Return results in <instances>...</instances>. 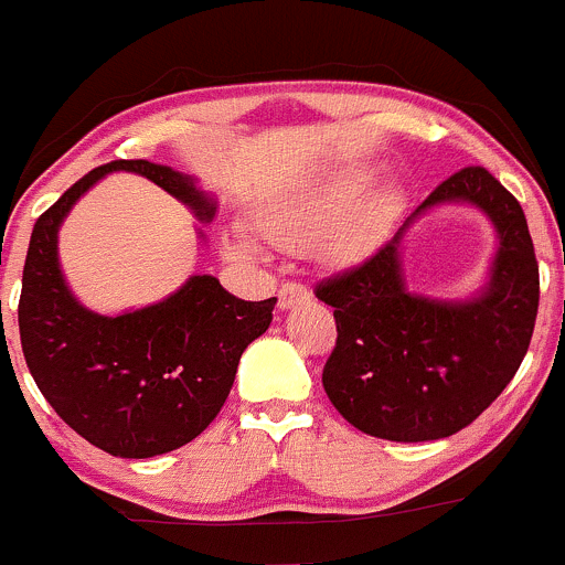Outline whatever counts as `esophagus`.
<instances>
[{"instance_id": "1", "label": "esophagus", "mask_w": 565, "mask_h": 565, "mask_svg": "<svg viewBox=\"0 0 565 565\" xmlns=\"http://www.w3.org/2000/svg\"><path fill=\"white\" fill-rule=\"evenodd\" d=\"M310 299V288L296 280H288L280 285V290H277V307L280 310H288V307H294L296 301H305Z\"/></svg>"}]
</instances>
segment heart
<instances>
[{"label": "heart", "mask_w": 565, "mask_h": 565, "mask_svg": "<svg viewBox=\"0 0 565 565\" xmlns=\"http://www.w3.org/2000/svg\"><path fill=\"white\" fill-rule=\"evenodd\" d=\"M375 182V168L351 166L323 182L277 203L264 214V231L288 249H307L322 242L334 258L364 249L383 231L397 209V190L383 188L364 199Z\"/></svg>", "instance_id": "b5f03b06"}]
</instances>
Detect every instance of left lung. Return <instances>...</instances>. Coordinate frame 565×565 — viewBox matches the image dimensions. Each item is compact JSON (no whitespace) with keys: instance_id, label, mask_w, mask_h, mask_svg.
<instances>
[{"instance_id":"8db88e82","label":"left lung","mask_w":565,"mask_h":565,"mask_svg":"<svg viewBox=\"0 0 565 565\" xmlns=\"http://www.w3.org/2000/svg\"><path fill=\"white\" fill-rule=\"evenodd\" d=\"M446 201L476 203L498 228L492 280L479 299L444 305L408 294L397 255L403 231L316 285L337 323L323 388L342 418L372 438L418 444L459 433L495 403L531 345L539 260L520 201L487 168L468 166L413 217Z\"/></svg>"}]
</instances>
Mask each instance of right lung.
Segmentation results:
<instances>
[{"label":"right lung","mask_w":565,"mask_h":565,"mask_svg":"<svg viewBox=\"0 0 565 565\" xmlns=\"http://www.w3.org/2000/svg\"><path fill=\"white\" fill-rule=\"evenodd\" d=\"M108 171H132L212 220L193 179L149 160H110L38 217L19 299V331L34 383L81 438L114 457L166 455L214 422L244 348L271 323L277 299L244 301L214 277H190L166 301L106 318L84 310L62 280L56 231Z\"/></svg>","instance_id":"1"}]
</instances>
